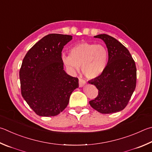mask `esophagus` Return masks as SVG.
Wrapping results in <instances>:
<instances>
[{
    "label": "esophagus",
    "mask_w": 152,
    "mask_h": 152,
    "mask_svg": "<svg viewBox=\"0 0 152 152\" xmlns=\"http://www.w3.org/2000/svg\"><path fill=\"white\" fill-rule=\"evenodd\" d=\"M86 84V82L85 80H82L81 78L79 79V86L80 87H83L84 86H85Z\"/></svg>",
    "instance_id": "esophagus-1"
}]
</instances>
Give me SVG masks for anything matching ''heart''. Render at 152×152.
<instances>
[{
  "mask_svg": "<svg viewBox=\"0 0 152 152\" xmlns=\"http://www.w3.org/2000/svg\"><path fill=\"white\" fill-rule=\"evenodd\" d=\"M107 49L101 45L82 42L70 50V56L62 54L61 59L70 71L82 72L88 79L97 78L103 72L107 60Z\"/></svg>",
  "mask_w": 152,
  "mask_h": 152,
  "instance_id": "1",
  "label": "heart"
}]
</instances>
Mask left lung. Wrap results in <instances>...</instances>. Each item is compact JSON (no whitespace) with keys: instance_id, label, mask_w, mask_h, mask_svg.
Wrapping results in <instances>:
<instances>
[{"instance_id":"1","label":"left lung","mask_w":152,"mask_h":152,"mask_svg":"<svg viewBox=\"0 0 152 152\" xmlns=\"http://www.w3.org/2000/svg\"><path fill=\"white\" fill-rule=\"evenodd\" d=\"M108 52V61L103 72L88 83L94 85L98 95L89 102L102 114H112L125 108L136 86V67L130 53L122 43L107 34H98Z\"/></svg>"}]
</instances>
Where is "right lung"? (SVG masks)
I'll return each instance as SVG.
<instances>
[{"label": "right lung", "mask_w": 152, "mask_h": 152, "mask_svg": "<svg viewBox=\"0 0 152 152\" xmlns=\"http://www.w3.org/2000/svg\"><path fill=\"white\" fill-rule=\"evenodd\" d=\"M72 39L70 35L45 36L24 56L20 70L21 94L40 116H54L68 106L78 79L64 70L62 50Z\"/></svg>", "instance_id": "obj_1"}]
</instances>
